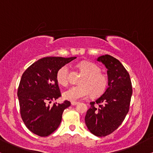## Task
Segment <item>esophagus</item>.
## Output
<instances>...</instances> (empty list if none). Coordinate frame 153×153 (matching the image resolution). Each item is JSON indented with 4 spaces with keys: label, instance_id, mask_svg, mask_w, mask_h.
Here are the masks:
<instances>
[{
    "label": "esophagus",
    "instance_id": "1",
    "mask_svg": "<svg viewBox=\"0 0 153 153\" xmlns=\"http://www.w3.org/2000/svg\"><path fill=\"white\" fill-rule=\"evenodd\" d=\"M78 103V101H72L71 102V104L73 105V106H75V105H77Z\"/></svg>",
    "mask_w": 153,
    "mask_h": 153
}]
</instances>
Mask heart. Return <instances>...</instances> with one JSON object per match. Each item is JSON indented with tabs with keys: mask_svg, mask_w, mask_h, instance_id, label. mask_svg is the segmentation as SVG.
Masks as SVG:
<instances>
[{
	"mask_svg": "<svg viewBox=\"0 0 153 153\" xmlns=\"http://www.w3.org/2000/svg\"><path fill=\"white\" fill-rule=\"evenodd\" d=\"M78 68L84 75L80 80L81 85L72 86L63 92V98L75 101L85 99L91 94L99 96L106 91L108 85V77L101 72V68L94 62L83 61L78 64ZM69 67L63 65L56 73V79L59 84L67 85L69 82Z\"/></svg>",
	"mask_w": 153,
	"mask_h": 153,
	"instance_id": "b5f03b06",
	"label": "heart"
}]
</instances>
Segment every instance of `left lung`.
<instances>
[{
  "mask_svg": "<svg viewBox=\"0 0 153 153\" xmlns=\"http://www.w3.org/2000/svg\"><path fill=\"white\" fill-rule=\"evenodd\" d=\"M97 61L106 68L108 88L102 96L90 103L85 122L92 134L105 137L114 131L125 119L129 109L132 87L129 73L118 59L105 54L98 57Z\"/></svg>",
  "mask_w": 153,
  "mask_h": 153,
  "instance_id": "1",
  "label": "left lung"
}]
</instances>
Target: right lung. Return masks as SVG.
Segmentation results:
<instances>
[{
  "instance_id": "right-lung-1",
  "label": "right lung",
  "mask_w": 153,
  "mask_h": 153,
  "mask_svg": "<svg viewBox=\"0 0 153 153\" xmlns=\"http://www.w3.org/2000/svg\"><path fill=\"white\" fill-rule=\"evenodd\" d=\"M76 57H47L33 63L23 73L17 95L20 113L26 127L34 134L47 137L58 128L64 110L71 102L54 103L61 96L56 73Z\"/></svg>"
}]
</instances>
